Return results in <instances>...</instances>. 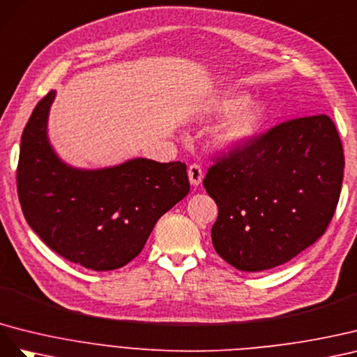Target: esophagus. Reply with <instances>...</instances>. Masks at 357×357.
<instances>
[{
  "instance_id": "1",
  "label": "esophagus",
  "mask_w": 357,
  "mask_h": 357,
  "mask_svg": "<svg viewBox=\"0 0 357 357\" xmlns=\"http://www.w3.org/2000/svg\"><path fill=\"white\" fill-rule=\"evenodd\" d=\"M188 179H190V184L192 187H197L202 184L203 181V172L202 167L199 165H192L188 167Z\"/></svg>"
}]
</instances>
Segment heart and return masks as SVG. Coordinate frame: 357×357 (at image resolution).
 <instances>
[{
	"instance_id": "obj_1",
	"label": "heart",
	"mask_w": 357,
	"mask_h": 357,
	"mask_svg": "<svg viewBox=\"0 0 357 357\" xmlns=\"http://www.w3.org/2000/svg\"><path fill=\"white\" fill-rule=\"evenodd\" d=\"M213 114L229 116L213 135L215 145L222 151H236L248 145L266 126L271 107L266 101H250V96L235 93L220 98Z\"/></svg>"
}]
</instances>
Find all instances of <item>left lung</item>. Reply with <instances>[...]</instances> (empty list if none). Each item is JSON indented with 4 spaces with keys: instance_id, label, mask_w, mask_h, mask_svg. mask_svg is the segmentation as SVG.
I'll return each instance as SVG.
<instances>
[{
    "instance_id": "obj_1",
    "label": "left lung",
    "mask_w": 357,
    "mask_h": 357,
    "mask_svg": "<svg viewBox=\"0 0 357 357\" xmlns=\"http://www.w3.org/2000/svg\"><path fill=\"white\" fill-rule=\"evenodd\" d=\"M342 175V145L328 115L282 122L231 151L203 181L218 206L213 248L243 272L290 261L328 227Z\"/></svg>"
}]
</instances>
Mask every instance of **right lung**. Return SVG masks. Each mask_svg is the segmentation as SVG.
Listing matches in <instances>:
<instances>
[{
	"label": "right lung",
	"instance_id": "obj_1",
	"mask_svg": "<svg viewBox=\"0 0 357 357\" xmlns=\"http://www.w3.org/2000/svg\"><path fill=\"white\" fill-rule=\"evenodd\" d=\"M56 91L38 101L20 139L17 196L46 245L93 271H114L139 256L161 215L190 191L187 166L130 158L80 169L61 158L47 136Z\"/></svg>",
	"mask_w": 357,
	"mask_h": 357
}]
</instances>
